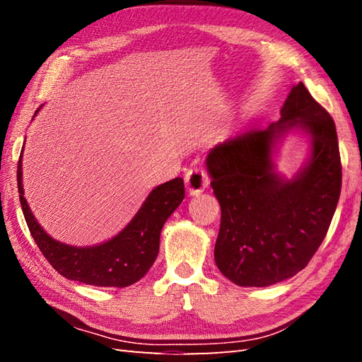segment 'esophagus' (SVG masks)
<instances>
[{
	"label": "esophagus",
	"instance_id": "obj_1",
	"mask_svg": "<svg viewBox=\"0 0 362 362\" xmlns=\"http://www.w3.org/2000/svg\"><path fill=\"white\" fill-rule=\"evenodd\" d=\"M209 175L204 171L202 168H191L187 171L185 174V185L189 194H199L202 193V191L209 187Z\"/></svg>",
	"mask_w": 362,
	"mask_h": 362
}]
</instances>
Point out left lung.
Here are the masks:
<instances>
[{
  "mask_svg": "<svg viewBox=\"0 0 362 362\" xmlns=\"http://www.w3.org/2000/svg\"><path fill=\"white\" fill-rule=\"evenodd\" d=\"M291 132L309 136L310 156L286 180L273 156ZM206 169L221 205L214 261L222 275L264 288L310 263L336 211L342 166L334 121L302 82L292 86L279 121L216 144Z\"/></svg>",
  "mask_w": 362,
  "mask_h": 362,
  "instance_id": "obj_1",
  "label": "left lung"
}]
</instances>
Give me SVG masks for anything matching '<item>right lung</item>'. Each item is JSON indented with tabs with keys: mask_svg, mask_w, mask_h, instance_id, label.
<instances>
[{
	"mask_svg": "<svg viewBox=\"0 0 362 362\" xmlns=\"http://www.w3.org/2000/svg\"><path fill=\"white\" fill-rule=\"evenodd\" d=\"M21 158L23 151L17 169L21 210L38 249L60 275L91 286L126 288L148 274L158 255L161 228L185 197L182 177L153 188L132 221L109 241L79 247L54 240L37 222L23 189Z\"/></svg>",
	"mask_w": 362,
	"mask_h": 362,
	"instance_id": "right-lung-1",
	"label": "right lung"
}]
</instances>
